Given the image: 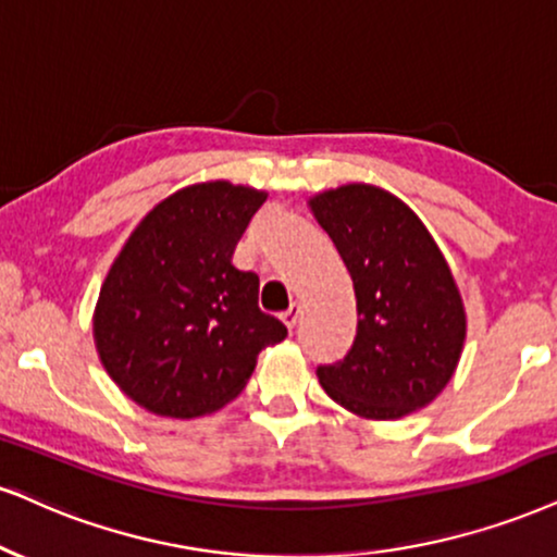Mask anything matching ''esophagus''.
Returning a JSON list of instances; mask_svg holds the SVG:
<instances>
[{
	"label": "esophagus",
	"instance_id": "obj_1",
	"mask_svg": "<svg viewBox=\"0 0 557 557\" xmlns=\"http://www.w3.org/2000/svg\"><path fill=\"white\" fill-rule=\"evenodd\" d=\"M299 318H301V305H297V301H294V305L289 307V310H286L284 314H281V320H284V325L289 327V331H294V327H297Z\"/></svg>",
	"mask_w": 557,
	"mask_h": 557
}]
</instances>
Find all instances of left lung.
<instances>
[{"label": "left lung", "instance_id": "8db88e82", "mask_svg": "<svg viewBox=\"0 0 557 557\" xmlns=\"http://www.w3.org/2000/svg\"><path fill=\"white\" fill-rule=\"evenodd\" d=\"M356 292V338L318 380L356 416L393 421L423 408L455 374L465 307L449 265L421 219L387 190L341 185L314 196Z\"/></svg>", "mask_w": 557, "mask_h": 557}]
</instances>
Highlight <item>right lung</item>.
Listing matches in <instances>:
<instances>
[{
    "label": "right lung",
    "instance_id": "right-lung-1",
    "mask_svg": "<svg viewBox=\"0 0 557 557\" xmlns=\"http://www.w3.org/2000/svg\"><path fill=\"white\" fill-rule=\"evenodd\" d=\"M263 190L198 183L157 203L108 271L95 346L111 380L157 416L196 418L243 393L286 325L260 312L252 271L232 265Z\"/></svg>",
    "mask_w": 557,
    "mask_h": 557
}]
</instances>
